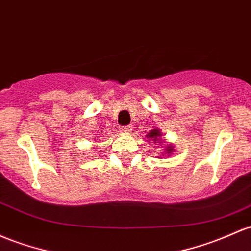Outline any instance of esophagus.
Segmentation results:
<instances>
[{"instance_id": "obj_1", "label": "esophagus", "mask_w": 251, "mask_h": 251, "mask_svg": "<svg viewBox=\"0 0 251 251\" xmlns=\"http://www.w3.org/2000/svg\"><path fill=\"white\" fill-rule=\"evenodd\" d=\"M123 131L125 132V133H128V132H131L132 131V125L123 126Z\"/></svg>"}]
</instances>
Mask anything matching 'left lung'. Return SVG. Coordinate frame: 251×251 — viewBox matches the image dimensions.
<instances>
[{"label": "left lung", "mask_w": 251, "mask_h": 251, "mask_svg": "<svg viewBox=\"0 0 251 251\" xmlns=\"http://www.w3.org/2000/svg\"><path fill=\"white\" fill-rule=\"evenodd\" d=\"M147 138H149V139H152L153 142H158L159 139H161V131L159 130H151L150 132H149L148 133V136H147ZM164 151H166V153L168 156L170 155V153L172 152H174V148L172 147V145H168L167 147V149H164Z\"/></svg>", "instance_id": "8db88e82"}]
</instances>
